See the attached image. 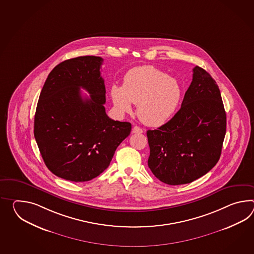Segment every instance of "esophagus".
I'll return each mask as SVG.
<instances>
[{"label": "esophagus", "instance_id": "34e87169", "mask_svg": "<svg viewBox=\"0 0 254 254\" xmlns=\"http://www.w3.org/2000/svg\"><path fill=\"white\" fill-rule=\"evenodd\" d=\"M132 132H133L134 134H141V133H143V129L140 128L139 127L135 126V127H133V129H132Z\"/></svg>", "mask_w": 254, "mask_h": 254}]
</instances>
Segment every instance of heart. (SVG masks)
<instances>
[{
  "label": "heart",
  "mask_w": 254,
  "mask_h": 254,
  "mask_svg": "<svg viewBox=\"0 0 254 254\" xmlns=\"http://www.w3.org/2000/svg\"><path fill=\"white\" fill-rule=\"evenodd\" d=\"M181 85L175 78L151 65L135 67L125 75L122 87L114 85L111 97L121 113L131 111V103L137 104L136 113L144 124H165L175 112L181 98Z\"/></svg>",
  "instance_id": "heart-1"
}]
</instances>
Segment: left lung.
<instances>
[{"mask_svg": "<svg viewBox=\"0 0 254 254\" xmlns=\"http://www.w3.org/2000/svg\"><path fill=\"white\" fill-rule=\"evenodd\" d=\"M225 134L219 86L207 71L195 66L181 109L166 124L147 131L148 168L166 184L190 183L219 161Z\"/></svg>", "mask_w": 254, "mask_h": 254, "instance_id": "1", "label": "left lung"}]
</instances>
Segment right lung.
<instances>
[{"mask_svg":"<svg viewBox=\"0 0 254 254\" xmlns=\"http://www.w3.org/2000/svg\"><path fill=\"white\" fill-rule=\"evenodd\" d=\"M102 63L99 57L60 63L40 94L34 137L46 167L66 181L84 182L100 175L131 131L129 122L115 121L106 113ZM80 88L91 96L83 98Z\"/></svg>","mask_w":254,"mask_h":254,"instance_id":"right-lung-1","label":"right lung"}]
</instances>
